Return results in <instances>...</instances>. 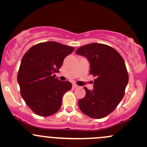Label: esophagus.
<instances>
[{
  "instance_id": "1",
  "label": "esophagus",
  "mask_w": 147,
  "mask_h": 147,
  "mask_svg": "<svg viewBox=\"0 0 147 147\" xmlns=\"http://www.w3.org/2000/svg\"><path fill=\"white\" fill-rule=\"evenodd\" d=\"M78 87H79V86L77 85V84H72V88H78Z\"/></svg>"
}]
</instances>
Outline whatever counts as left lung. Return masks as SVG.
Instances as JSON below:
<instances>
[{"mask_svg": "<svg viewBox=\"0 0 147 147\" xmlns=\"http://www.w3.org/2000/svg\"><path fill=\"white\" fill-rule=\"evenodd\" d=\"M76 54L86 57L94 76V89L84 87L86 95L79 100L82 113L95 119L103 118L116 109L129 82V74L122 57L115 49L102 43L80 47Z\"/></svg>", "mask_w": 147, "mask_h": 147, "instance_id": "8db88e82", "label": "left lung"}]
</instances>
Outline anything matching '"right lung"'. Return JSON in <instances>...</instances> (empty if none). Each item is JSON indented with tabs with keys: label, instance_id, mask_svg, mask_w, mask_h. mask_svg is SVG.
<instances>
[{
	"label": "right lung",
	"instance_id": "right-lung-1",
	"mask_svg": "<svg viewBox=\"0 0 147 147\" xmlns=\"http://www.w3.org/2000/svg\"><path fill=\"white\" fill-rule=\"evenodd\" d=\"M74 50L73 47L48 41L33 45L25 52L17 81L22 97L35 114L48 117L59 110L62 97L72 88V84L59 81L55 73Z\"/></svg>",
	"mask_w": 147,
	"mask_h": 147
}]
</instances>
